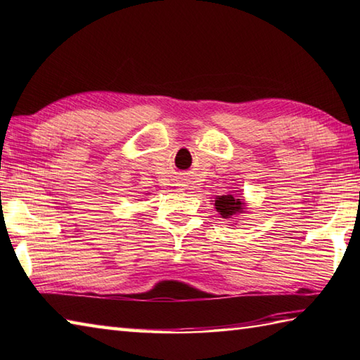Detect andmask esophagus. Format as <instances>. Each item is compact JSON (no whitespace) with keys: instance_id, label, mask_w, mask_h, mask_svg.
Returning a JSON list of instances; mask_svg holds the SVG:
<instances>
[{"instance_id":"1","label":"esophagus","mask_w":360,"mask_h":360,"mask_svg":"<svg viewBox=\"0 0 360 360\" xmlns=\"http://www.w3.org/2000/svg\"><path fill=\"white\" fill-rule=\"evenodd\" d=\"M178 186H179V187H184V184H178Z\"/></svg>"}]
</instances>
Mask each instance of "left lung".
<instances>
[{"label": "left lung", "mask_w": 360, "mask_h": 360, "mask_svg": "<svg viewBox=\"0 0 360 360\" xmlns=\"http://www.w3.org/2000/svg\"><path fill=\"white\" fill-rule=\"evenodd\" d=\"M238 196L235 195H221L215 198V205L217 212L221 215V218L229 219V218H233L236 215H241V213L246 212V202L243 201V196L241 193H236Z\"/></svg>", "instance_id": "obj_1"}]
</instances>
